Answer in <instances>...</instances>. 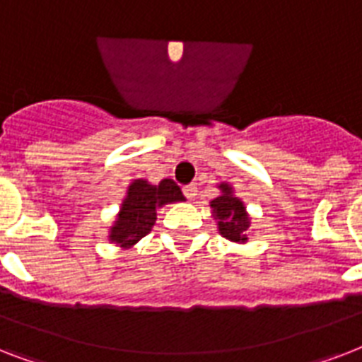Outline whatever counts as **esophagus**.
Listing matches in <instances>:
<instances>
[{
	"mask_svg": "<svg viewBox=\"0 0 362 362\" xmlns=\"http://www.w3.org/2000/svg\"><path fill=\"white\" fill-rule=\"evenodd\" d=\"M184 195H186L189 201H193V199H195V195H197V186H195V184H189V186L184 187Z\"/></svg>",
	"mask_w": 362,
	"mask_h": 362,
	"instance_id": "1",
	"label": "esophagus"
}]
</instances>
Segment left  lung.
Instances as JSON below:
<instances>
[{"label":"left lung","instance_id":"obj_1","mask_svg":"<svg viewBox=\"0 0 362 362\" xmlns=\"http://www.w3.org/2000/svg\"><path fill=\"white\" fill-rule=\"evenodd\" d=\"M220 195L210 201L212 216L218 221V231L223 238L231 242H247V231H250V216L242 199L235 195L231 184L221 182Z\"/></svg>","mask_w":362,"mask_h":362}]
</instances>
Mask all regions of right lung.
<instances>
[{"label": "right lung", "mask_w": 362, "mask_h": 362, "mask_svg": "<svg viewBox=\"0 0 362 362\" xmlns=\"http://www.w3.org/2000/svg\"><path fill=\"white\" fill-rule=\"evenodd\" d=\"M178 201H186V197L182 195V189L176 186L175 180L163 178L158 186H153L148 180L136 178L127 187L120 212L110 227L109 240L124 250H129L152 231L158 220L156 210Z\"/></svg>", "instance_id": "obj_1"}]
</instances>
